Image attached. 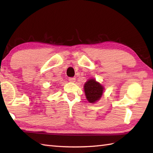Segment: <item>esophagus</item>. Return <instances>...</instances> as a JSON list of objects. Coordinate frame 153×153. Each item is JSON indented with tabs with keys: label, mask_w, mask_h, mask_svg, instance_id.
Listing matches in <instances>:
<instances>
[{
	"label": "esophagus",
	"mask_w": 153,
	"mask_h": 153,
	"mask_svg": "<svg viewBox=\"0 0 153 153\" xmlns=\"http://www.w3.org/2000/svg\"><path fill=\"white\" fill-rule=\"evenodd\" d=\"M68 80H69L70 82H75V81H76V78H75V77H69Z\"/></svg>",
	"instance_id": "1"
}]
</instances>
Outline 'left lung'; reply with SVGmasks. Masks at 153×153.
Segmentation results:
<instances>
[{"label":"left lung","mask_w":153,"mask_h":153,"mask_svg":"<svg viewBox=\"0 0 153 153\" xmlns=\"http://www.w3.org/2000/svg\"><path fill=\"white\" fill-rule=\"evenodd\" d=\"M84 91L87 100L90 103H95L102 97L104 87L95 79H91L84 85Z\"/></svg>","instance_id":"8db88e82"}]
</instances>
